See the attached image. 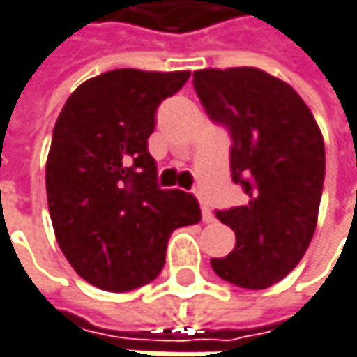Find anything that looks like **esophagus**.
Returning a JSON list of instances; mask_svg holds the SVG:
<instances>
[{"instance_id": "esophagus-1", "label": "esophagus", "mask_w": 357, "mask_h": 357, "mask_svg": "<svg viewBox=\"0 0 357 357\" xmlns=\"http://www.w3.org/2000/svg\"><path fill=\"white\" fill-rule=\"evenodd\" d=\"M200 208H202V218H204V222H212V220H214V214H212L208 202L202 200V198H200Z\"/></svg>"}]
</instances>
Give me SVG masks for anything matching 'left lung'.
Segmentation results:
<instances>
[{"label":"left lung","mask_w":357,"mask_h":357,"mask_svg":"<svg viewBox=\"0 0 357 357\" xmlns=\"http://www.w3.org/2000/svg\"><path fill=\"white\" fill-rule=\"evenodd\" d=\"M194 89L212 122L231 139V176L247 194L243 206L216 211L235 231V249L211 259L222 280L261 290L290 274L312 239L325 143L303 98L255 67L194 71Z\"/></svg>","instance_id":"obj_1"}]
</instances>
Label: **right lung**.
<instances>
[{"label": "right lung", "mask_w": 357, "mask_h": 357, "mask_svg": "<svg viewBox=\"0 0 357 357\" xmlns=\"http://www.w3.org/2000/svg\"><path fill=\"white\" fill-rule=\"evenodd\" d=\"M190 71L114 69L82 83L56 118L47 200L56 243L96 288L128 292L155 280L169 235L196 225L192 194L161 190L146 141L159 104Z\"/></svg>", "instance_id": "obj_1"}]
</instances>
